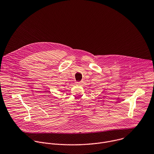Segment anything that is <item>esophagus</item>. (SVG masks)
<instances>
[{"label": "esophagus", "instance_id": "1", "mask_svg": "<svg viewBox=\"0 0 154 154\" xmlns=\"http://www.w3.org/2000/svg\"><path fill=\"white\" fill-rule=\"evenodd\" d=\"M75 84L77 85H80L81 84V82H76Z\"/></svg>", "mask_w": 154, "mask_h": 154}]
</instances>
